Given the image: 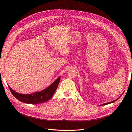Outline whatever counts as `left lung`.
Masks as SVG:
<instances>
[{"mask_svg":"<svg viewBox=\"0 0 132 132\" xmlns=\"http://www.w3.org/2000/svg\"><path fill=\"white\" fill-rule=\"evenodd\" d=\"M122 96V95H121ZM120 96V97H121ZM120 97L119 98H120ZM119 98H118L117 99H116V100H114V101H112V102H108V103H104V104H101V105H106V104H110V103H113V102H115V101H116L117 100H118L119 99Z\"/></svg>","mask_w":132,"mask_h":132,"instance_id":"1","label":"left lung"}]
</instances>
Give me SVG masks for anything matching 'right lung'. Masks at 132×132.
I'll use <instances>...</instances> for the list:
<instances>
[{
	"label": "right lung",
	"mask_w": 132,
	"mask_h": 132,
	"mask_svg": "<svg viewBox=\"0 0 132 132\" xmlns=\"http://www.w3.org/2000/svg\"><path fill=\"white\" fill-rule=\"evenodd\" d=\"M61 77L60 76L46 89L41 91L28 94V95L19 93L12 90L10 86H8L12 95L18 100L23 103L35 104L44 103L50 100L53 97L56 89H57Z\"/></svg>",
	"instance_id": "add662e5"
}]
</instances>
